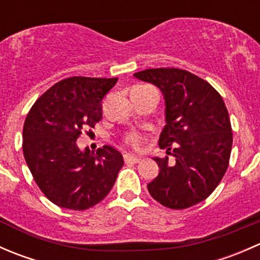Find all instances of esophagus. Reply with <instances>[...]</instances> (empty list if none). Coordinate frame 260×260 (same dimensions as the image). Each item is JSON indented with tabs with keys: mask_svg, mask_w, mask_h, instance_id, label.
<instances>
[{
	"mask_svg": "<svg viewBox=\"0 0 260 260\" xmlns=\"http://www.w3.org/2000/svg\"><path fill=\"white\" fill-rule=\"evenodd\" d=\"M124 161L125 164H138V162H141V158L133 156V154H124Z\"/></svg>",
	"mask_w": 260,
	"mask_h": 260,
	"instance_id": "34e87169",
	"label": "esophagus"
}]
</instances>
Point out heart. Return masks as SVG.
I'll list each match as a JSON object with an SVG mask.
<instances>
[{
	"label": "heart",
	"instance_id": "obj_1",
	"mask_svg": "<svg viewBox=\"0 0 260 260\" xmlns=\"http://www.w3.org/2000/svg\"><path fill=\"white\" fill-rule=\"evenodd\" d=\"M125 142L128 143L133 148H140L141 145L143 142V137L137 132H131L129 135L125 137Z\"/></svg>",
	"mask_w": 260,
	"mask_h": 260
}]
</instances>
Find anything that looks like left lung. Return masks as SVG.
Returning <instances> with one entry per match:
<instances>
[{
  "label": "left lung",
  "instance_id": "1",
  "mask_svg": "<svg viewBox=\"0 0 260 260\" xmlns=\"http://www.w3.org/2000/svg\"><path fill=\"white\" fill-rule=\"evenodd\" d=\"M135 77L164 94L166 125L158 145L175 157L172 162L154 157L159 174L147 185L149 193L175 210L201 203L224 177L232 153V124L221 95L206 80L176 68L146 69Z\"/></svg>",
  "mask_w": 260,
  "mask_h": 260
}]
</instances>
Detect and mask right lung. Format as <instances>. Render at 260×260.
Returning a JSON list of instances; mask_svg holds the SVG:
<instances>
[{
	"mask_svg": "<svg viewBox=\"0 0 260 260\" xmlns=\"http://www.w3.org/2000/svg\"><path fill=\"white\" fill-rule=\"evenodd\" d=\"M118 78L72 77L48 89L25 119L22 149L36 185L55 205L86 210L113 187L124 165L111 146L81 152L77 140L102 118V101Z\"/></svg>",
	"mask_w": 260,
	"mask_h": 260,
	"instance_id": "obj_1",
	"label": "right lung"
}]
</instances>
